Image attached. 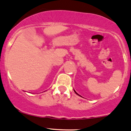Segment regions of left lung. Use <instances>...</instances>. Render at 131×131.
Wrapping results in <instances>:
<instances>
[{"label": "left lung", "mask_w": 131, "mask_h": 131, "mask_svg": "<svg viewBox=\"0 0 131 131\" xmlns=\"http://www.w3.org/2000/svg\"><path fill=\"white\" fill-rule=\"evenodd\" d=\"M74 93H76V94H78V96H80V94H78V93H77V92H76V91H75V90H74Z\"/></svg>", "instance_id": "8db88e82"}]
</instances>
